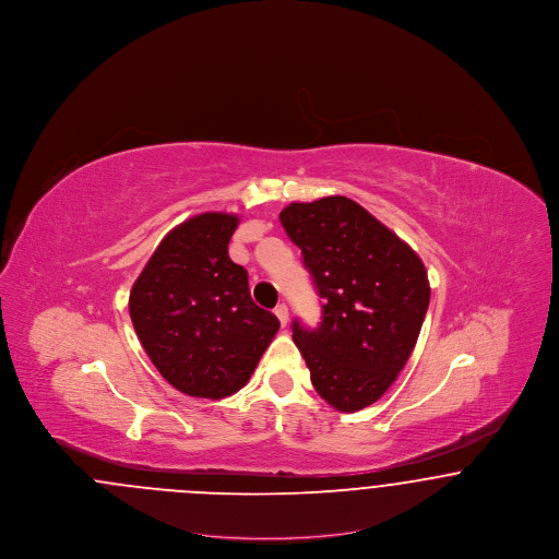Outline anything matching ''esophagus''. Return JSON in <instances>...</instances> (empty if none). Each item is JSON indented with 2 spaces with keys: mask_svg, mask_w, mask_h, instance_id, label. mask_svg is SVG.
Here are the masks:
<instances>
[{
  "mask_svg": "<svg viewBox=\"0 0 559 559\" xmlns=\"http://www.w3.org/2000/svg\"><path fill=\"white\" fill-rule=\"evenodd\" d=\"M274 314L278 317V320H281V324H283V326L289 322V308H287L285 304H278V306L274 308Z\"/></svg>",
  "mask_w": 559,
  "mask_h": 559,
  "instance_id": "34e87169",
  "label": "esophagus"
}]
</instances>
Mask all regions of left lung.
Listing matches in <instances>:
<instances>
[{
    "label": "left lung",
    "instance_id": "1",
    "mask_svg": "<svg viewBox=\"0 0 559 559\" xmlns=\"http://www.w3.org/2000/svg\"><path fill=\"white\" fill-rule=\"evenodd\" d=\"M281 224L301 249L322 320H293L314 390L342 413L381 399L417 344L429 306L421 258L347 197L292 203Z\"/></svg>",
    "mask_w": 559,
    "mask_h": 559
}]
</instances>
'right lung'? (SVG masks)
I'll return each instance as SVG.
<instances>
[{
  "label": "right lung",
  "instance_id": "right-lung-1",
  "mask_svg": "<svg viewBox=\"0 0 559 559\" xmlns=\"http://www.w3.org/2000/svg\"><path fill=\"white\" fill-rule=\"evenodd\" d=\"M233 213H199L176 226L130 293L135 335L182 394L219 400L249 381L281 322L255 306L247 270L228 255Z\"/></svg>",
  "mask_w": 559,
  "mask_h": 559
}]
</instances>
